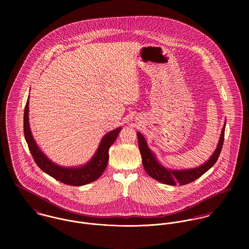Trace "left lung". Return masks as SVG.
<instances>
[{"label": "left lung", "mask_w": 249, "mask_h": 249, "mask_svg": "<svg viewBox=\"0 0 249 249\" xmlns=\"http://www.w3.org/2000/svg\"><path fill=\"white\" fill-rule=\"evenodd\" d=\"M224 131H225V124L222 127L221 134L218 140V143L216 145V148L214 150L212 156L207 160L204 164L201 166L195 168V169H189V170H170L165 168L163 165L159 163V161L156 159L154 153L149 149L147 146L146 141L144 137L140 132H137L138 136V144L139 149L142 155V166L146 172V174L150 178L167 184L171 186H176L177 184L186 185L189 184L196 179L200 178L202 175H204L208 170H210L214 163L216 162L219 153L222 148L223 140H224Z\"/></svg>", "instance_id": "left-lung-1"}]
</instances>
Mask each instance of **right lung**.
<instances>
[{"label":"right lung","instance_id":"obj_1","mask_svg":"<svg viewBox=\"0 0 249 249\" xmlns=\"http://www.w3.org/2000/svg\"><path fill=\"white\" fill-rule=\"evenodd\" d=\"M121 129L122 127H118L104 136L98 150L88 163L81 167L65 168L52 162L36 144L29 124V100L24 111V134L37 166L50 177L70 186L86 185L102 176L108 164L109 147L117 139Z\"/></svg>","mask_w":249,"mask_h":249}]
</instances>
